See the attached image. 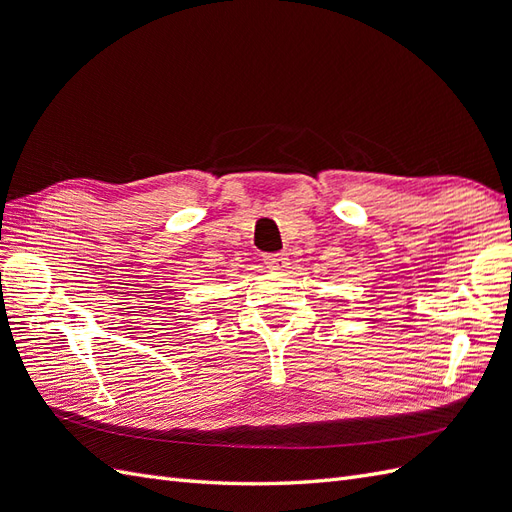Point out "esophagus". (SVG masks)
Listing matches in <instances>:
<instances>
[{
	"label": "esophagus",
	"mask_w": 512,
	"mask_h": 512,
	"mask_svg": "<svg viewBox=\"0 0 512 512\" xmlns=\"http://www.w3.org/2000/svg\"><path fill=\"white\" fill-rule=\"evenodd\" d=\"M265 265L273 271H286L288 269V254H267L265 256Z\"/></svg>",
	"instance_id": "esophagus-1"
}]
</instances>
